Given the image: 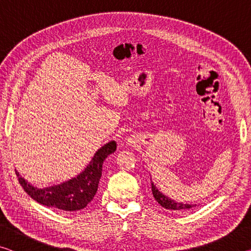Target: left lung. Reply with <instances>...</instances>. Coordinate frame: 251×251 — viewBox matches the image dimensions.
<instances>
[{"label":"left lung","instance_id":"left-lung-1","mask_svg":"<svg viewBox=\"0 0 251 251\" xmlns=\"http://www.w3.org/2000/svg\"><path fill=\"white\" fill-rule=\"evenodd\" d=\"M151 193L154 195V198L155 201L159 203L161 207L166 208V209H171V210H187V209H190V208H193L194 206L196 205H192V203H182V202H178L173 201L167 196H165L164 194H161L158 189H157V187L152 184L151 182Z\"/></svg>","mask_w":251,"mask_h":251}]
</instances>
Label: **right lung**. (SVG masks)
<instances>
[{
    "label": "right lung",
    "mask_w": 251,
    "mask_h": 251,
    "mask_svg": "<svg viewBox=\"0 0 251 251\" xmlns=\"http://www.w3.org/2000/svg\"><path fill=\"white\" fill-rule=\"evenodd\" d=\"M117 144L112 141L106 144L93 157L90 165L77 177L72 178L63 184L46 188H37L28 182L15 172L18 179L23 189L34 201L41 205L57 208L64 211L80 210L93 201L96 195L99 182L103 171V163L107 156L116 151Z\"/></svg>",
    "instance_id": "1"
}]
</instances>
